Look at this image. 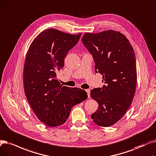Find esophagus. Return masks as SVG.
Masks as SVG:
<instances>
[{"mask_svg": "<svg viewBox=\"0 0 156 156\" xmlns=\"http://www.w3.org/2000/svg\"><path fill=\"white\" fill-rule=\"evenodd\" d=\"M85 91H86L87 93L88 98H90V89H87V90H85Z\"/></svg>", "mask_w": 156, "mask_h": 156, "instance_id": "obj_1", "label": "esophagus"}]
</instances>
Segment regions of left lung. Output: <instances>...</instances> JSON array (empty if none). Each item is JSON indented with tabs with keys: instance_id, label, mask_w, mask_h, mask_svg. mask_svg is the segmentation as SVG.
Instances as JSON below:
<instances>
[{
	"instance_id": "obj_1",
	"label": "left lung",
	"mask_w": 156,
	"mask_h": 156,
	"mask_svg": "<svg viewBox=\"0 0 156 156\" xmlns=\"http://www.w3.org/2000/svg\"><path fill=\"white\" fill-rule=\"evenodd\" d=\"M82 43L93 57L95 71L103 75L102 88L91 90L99 108L91 118L102 127L113 125L131 106L137 82L136 58L131 43L119 32L85 33Z\"/></svg>"
}]
</instances>
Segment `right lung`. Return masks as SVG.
<instances>
[{"mask_svg":"<svg viewBox=\"0 0 156 156\" xmlns=\"http://www.w3.org/2000/svg\"><path fill=\"white\" fill-rule=\"evenodd\" d=\"M81 35L45 30L34 39L27 53L23 67L25 96L36 115L48 126L63 124L72 107L87 98L84 90L60 85L56 78L67 53Z\"/></svg>","mask_w":156,"mask_h":156,"instance_id":"add662e5","label":"right lung"}]
</instances>
